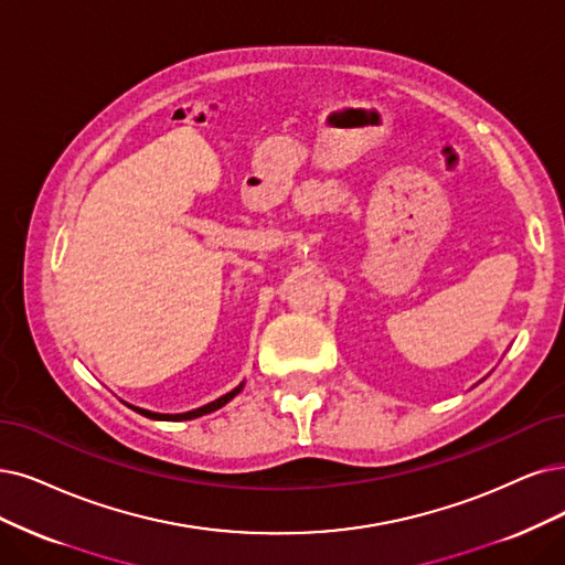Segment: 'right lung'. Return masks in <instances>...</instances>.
<instances>
[{"label": "right lung", "instance_id": "right-lung-1", "mask_svg": "<svg viewBox=\"0 0 565 565\" xmlns=\"http://www.w3.org/2000/svg\"><path fill=\"white\" fill-rule=\"evenodd\" d=\"M242 386H244V384H239L237 388H233L230 393L221 395V398L214 401V403H209V405H204V407H198V409H193V412H183V414H158V412H149V409H141V407H132V405H130V407H132L135 412L143 414V416H149V419H156V422H188V419H198V416H202V414L221 409L225 403H230V401L235 398V395L242 391Z\"/></svg>", "mask_w": 565, "mask_h": 565}]
</instances>
